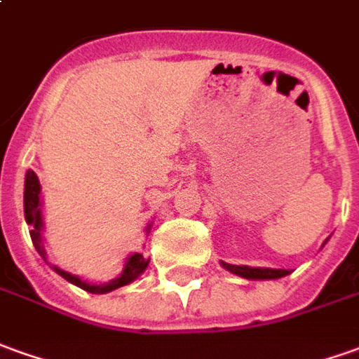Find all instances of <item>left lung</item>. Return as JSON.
I'll return each mask as SVG.
<instances>
[{
  "mask_svg": "<svg viewBox=\"0 0 359 359\" xmlns=\"http://www.w3.org/2000/svg\"><path fill=\"white\" fill-rule=\"evenodd\" d=\"M326 244V241H325ZM221 266L234 276H241L244 279H279L289 276V269H273V268H250V266H232L226 262H221Z\"/></svg>",
  "mask_w": 359,
  "mask_h": 359,
  "instance_id": "1",
  "label": "left lung"
}]
</instances>
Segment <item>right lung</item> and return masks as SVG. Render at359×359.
<instances>
[{
  "mask_svg": "<svg viewBox=\"0 0 359 359\" xmlns=\"http://www.w3.org/2000/svg\"><path fill=\"white\" fill-rule=\"evenodd\" d=\"M23 207H25V221L29 224V232H31V241H33L34 248L36 252L41 254L46 262V250H44V244H43V231H44V221H43V199H41V182H39V177L34 174L33 170H27V174H25V195H23ZM150 232V224H148L147 234ZM148 262L150 259L144 258L140 252H135V254H130L125 262V266H123V271L118 273L117 278L111 279L109 283H88V281H83L78 276H74L70 271H64L58 266H52V269L62 276V278L66 279V281H70L74 285H78L83 291H88V293H95V295H103V293H109V291H113V289L123 287V285H128V283H133L135 279L148 268Z\"/></svg>",
  "mask_w": 359,
  "mask_h": 359,
  "instance_id": "right-lung-1",
  "label": "right lung"
}]
</instances>
